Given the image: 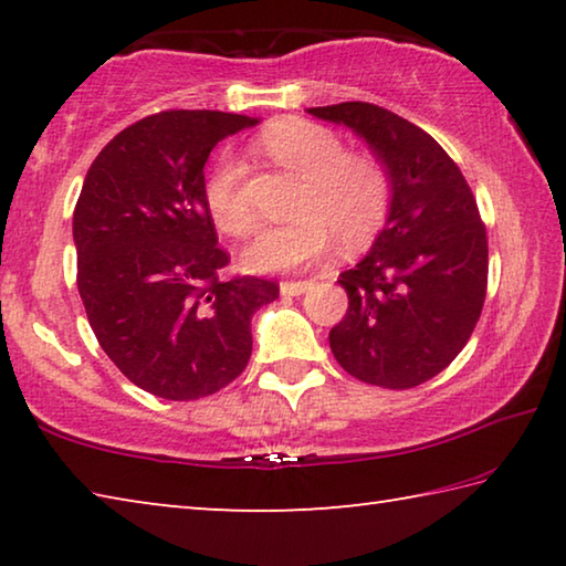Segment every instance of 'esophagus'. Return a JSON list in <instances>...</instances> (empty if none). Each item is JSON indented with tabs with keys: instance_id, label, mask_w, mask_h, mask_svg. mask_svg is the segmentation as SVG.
<instances>
[{
	"instance_id": "1",
	"label": "esophagus",
	"mask_w": 566,
	"mask_h": 566,
	"mask_svg": "<svg viewBox=\"0 0 566 566\" xmlns=\"http://www.w3.org/2000/svg\"><path fill=\"white\" fill-rule=\"evenodd\" d=\"M312 284L314 282H310V280H304V282H282L280 284V292H282V296H300L306 290H312Z\"/></svg>"
}]
</instances>
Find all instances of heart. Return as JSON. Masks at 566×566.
<instances>
[{
	"mask_svg": "<svg viewBox=\"0 0 566 566\" xmlns=\"http://www.w3.org/2000/svg\"><path fill=\"white\" fill-rule=\"evenodd\" d=\"M260 155L296 177L290 222L266 229L244 252L254 272H292L319 262L332 239L357 252L385 227L395 181L375 151H347L337 132L290 117L266 127L256 139ZM209 217L222 232L247 237L256 214L242 191V167L224 155L207 179Z\"/></svg>",
	"mask_w": 566,
	"mask_h": 566,
	"instance_id": "obj_1",
	"label": "heart"
}]
</instances>
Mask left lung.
<instances>
[{
    "label": "left lung",
    "instance_id": "8db88e82",
    "mask_svg": "<svg viewBox=\"0 0 566 566\" xmlns=\"http://www.w3.org/2000/svg\"><path fill=\"white\" fill-rule=\"evenodd\" d=\"M357 132L385 159L395 199L369 254L339 274L349 306L329 332L344 371L409 389L454 361L486 296V227L454 159L417 124L369 102L306 109Z\"/></svg>",
    "mask_w": 566,
    "mask_h": 566
}]
</instances>
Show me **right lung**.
Returning a JSON list of instances; mask_svg holds the SVG:
<instances>
[{"instance_id": "1", "label": "right lung", "mask_w": 566, "mask_h": 566, "mask_svg": "<svg viewBox=\"0 0 566 566\" xmlns=\"http://www.w3.org/2000/svg\"><path fill=\"white\" fill-rule=\"evenodd\" d=\"M244 114L169 109L122 129L74 207L76 290L99 347L132 385L189 401L242 375L252 314L280 296L262 276L222 280L205 197L209 151L254 127Z\"/></svg>"}]
</instances>
